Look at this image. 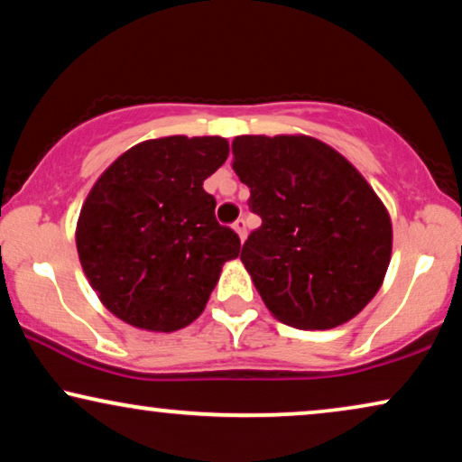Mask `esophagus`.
I'll use <instances>...</instances> for the list:
<instances>
[{"label": "esophagus", "instance_id": "1", "mask_svg": "<svg viewBox=\"0 0 462 462\" xmlns=\"http://www.w3.org/2000/svg\"><path fill=\"white\" fill-rule=\"evenodd\" d=\"M232 227H235L236 235H238V238H241V241H245V238H247V224H245V219H236L235 224H232Z\"/></svg>", "mask_w": 462, "mask_h": 462}]
</instances>
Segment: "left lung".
<instances>
[{
  "label": "left lung",
  "instance_id": "8db88e82",
  "mask_svg": "<svg viewBox=\"0 0 462 462\" xmlns=\"http://www.w3.org/2000/svg\"><path fill=\"white\" fill-rule=\"evenodd\" d=\"M232 169L262 217L241 260L281 323L331 329L365 309L391 262L383 200L334 147L306 134H243Z\"/></svg>",
  "mask_w": 462,
  "mask_h": 462
}]
</instances>
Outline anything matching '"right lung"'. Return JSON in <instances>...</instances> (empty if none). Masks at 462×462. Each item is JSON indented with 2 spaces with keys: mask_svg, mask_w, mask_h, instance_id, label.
Returning a JSON list of instances; mask_svg holds the SVG:
<instances>
[{
  "mask_svg": "<svg viewBox=\"0 0 462 462\" xmlns=\"http://www.w3.org/2000/svg\"><path fill=\"white\" fill-rule=\"evenodd\" d=\"M224 137L150 139L122 153L86 196L79 263L98 300L133 328L175 331L205 310L241 238L215 219L202 181L226 162Z\"/></svg>",
  "mask_w": 462,
  "mask_h": 462,
  "instance_id": "obj_1",
  "label": "right lung"
}]
</instances>
